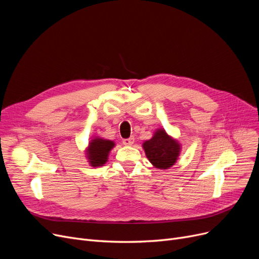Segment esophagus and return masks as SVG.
Returning <instances> with one entry per match:
<instances>
[{"label":"esophagus","mask_w":259,"mask_h":259,"mask_svg":"<svg viewBox=\"0 0 259 259\" xmlns=\"http://www.w3.org/2000/svg\"><path fill=\"white\" fill-rule=\"evenodd\" d=\"M134 143V138H129V139H126L122 141V144H124L125 146H132Z\"/></svg>","instance_id":"obj_1"}]
</instances>
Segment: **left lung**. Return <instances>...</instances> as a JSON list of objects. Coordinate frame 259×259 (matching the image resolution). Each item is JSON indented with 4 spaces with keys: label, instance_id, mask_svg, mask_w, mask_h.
Returning <instances> with one entry per match:
<instances>
[{
    "label": "left lung",
    "instance_id": "1",
    "mask_svg": "<svg viewBox=\"0 0 259 259\" xmlns=\"http://www.w3.org/2000/svg\"><path fill=\"white\" fill-rule=\"evenodd\" d=\"M143 149L154 168L166 170L174 166L178 161L182 151V145L178 140L169 135L164 128H158L150 140L143 143Z\"/></svg>",
    "mask_w": 259,
    "mask_h": 259
}]
</instances>
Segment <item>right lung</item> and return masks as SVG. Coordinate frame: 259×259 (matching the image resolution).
I'll return each instance as SVG.
<instances>
[{
  "label": "right lung",
  "instance_id": "add662e5",
  "mask_svg": "<svg viewBox=\"0 0 259 259\" xmlns=\"http://www.w3.org/2000/svg\"><path fill=\"white\" fill-rule=\"evenodd\" d=\"M115 143L101 137H93L85 149V155L91 167L104 166L108 161L109 153L114 148Z\"/></svg>",
  "mask_w": 259,
  "mask_h": 259
}]
</instances>
